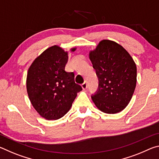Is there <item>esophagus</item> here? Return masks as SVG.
Here are the masks:
<instances>
[{"instance_id": "esophagus-1", "label": "esophagus", "mask_w": 159, "mask_h": 159, "mask_svg": "<svg viewBox=\"0 0 159 159\" xmlns=\"http://www.w3.org/2000/svg\"><path fill=\"white\" fill-rule=\"evenodd\" d=\"M81 86H82V88H83V90H85V89H86V88H88V84H87V82L86 81H85L84 83H83V84L81 85Z\"/></svg>"}]
</instances>
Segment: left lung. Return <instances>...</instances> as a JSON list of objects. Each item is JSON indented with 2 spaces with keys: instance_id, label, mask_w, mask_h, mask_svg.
I'll return each mask as SVG.
<instances>
[{
  "instance_id": "8db88e82",
  "label": "left lung",
  "mask_w": 159,
  "mask_h": 159,
  "mask_svg": "<svg viewBox=\"0 0 159 159\" xmlns=\"http://www.w3.org/2000/svg\"><path fill=\"white\" fill-rule=\"evenodd\" d=\"M98 78V88L91 98L107 114H116L128 105L137 82V67L127 51L114 41L103 40L90 52Z\"/></svg>"
}]
</instances>
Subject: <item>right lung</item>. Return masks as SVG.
Returning a JSON list of instances; mask_svg holds the SVG:
<instances>
[{
	"instance_id": "right-lung-1",
	"label": "right lung",
	"mask_w": 159,
	"mask_h": 159,
	"mask_svg": "<svg viewBox=\"0 0 159 159\" xmlns=\"http://www.w3.org/2000/svg\"><path fill=\"white\" fill-rule=\"evenodd\" d=\"M67 61V52L54 45L39 56L28 70L29 99L37 112L46 119L56 120L65 115L77 93L82 90L81 86L75 83L74 72L65 71Z\"/></svg>"
}]
</instances>
